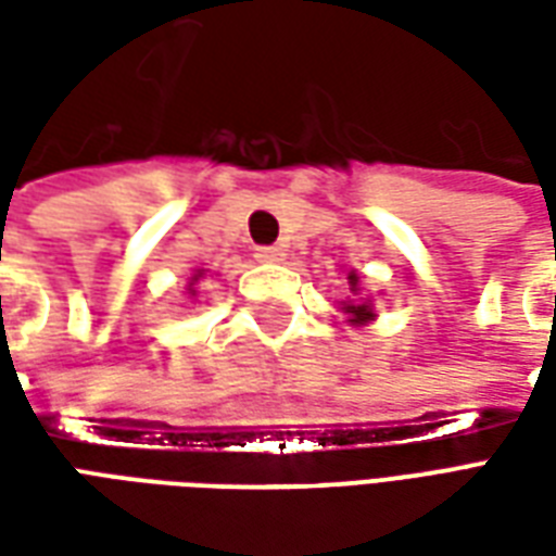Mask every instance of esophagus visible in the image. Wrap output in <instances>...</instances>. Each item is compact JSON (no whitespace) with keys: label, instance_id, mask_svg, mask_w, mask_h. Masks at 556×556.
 I'll list each match as a JSON object with an SVG mask.
<instances>
[{"label":"esophagus","instance_id":"esophagus-1","mask_svg":"<svg viewBox=\"0 0 556 556\" xmlns=\"http://www.w3.org/2000/svg\"><path fill=\"white\" fill-rule=\"evenodd\" d=\"M255 258H258V262H282V258H286V250H282V247H258V250H255Z\"/></svg>","mask_w":556,"mask_h":556}]
</instances>
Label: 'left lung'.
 Listing matches in <instances>:
<instances>
[{
  "mask_svg": "<svg viewBox=\"0 0 556 556\" xmlns=\"http://www.w3.org/2000/svg\"><path fill=\"white\" fill-rule=\"evenodd\" d=\"M349 289L351 294H354V301H342L339 306H342V313L349 315L351 325L363 327L369 325V321H375L372 301H369V298H361V277H357L354 270H349Z\"/></svg>",
  "mask_w": 556,
  "mask_h": 556,
  "instance_id": "8db88e82",
  "label": "left lung"
}]
</instances>
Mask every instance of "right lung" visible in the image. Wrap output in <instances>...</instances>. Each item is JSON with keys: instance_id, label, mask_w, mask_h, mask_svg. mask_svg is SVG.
<instances>
[{"instance_id": "1", "label": "right lung", "mask_w": 556, "mask_h": 556, "mask_svg": "<svg viewBox=\"0 0 556 556\" xmlns=\"http://www.w3.org/2000/svg\"><path fill=\"white\" fill-rule=\"evenodd\" d=\"M202 277H205V270H195V274H193V279H190V289H187V291H190V294H195V289H193V286H195V282H199V279H202Z\"/></svg>"}]
</instances>
